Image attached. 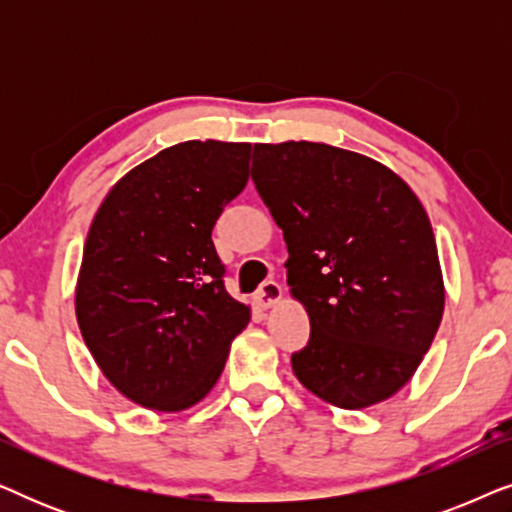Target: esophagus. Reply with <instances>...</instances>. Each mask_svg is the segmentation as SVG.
<instances>
[{"instance_id": "1", "label": "esophagus", "mask_w": 512, "mask_h": 512, "mask_svg": "<svg viewBox=\"0 0 512 512\" xmlns=\"http://www.w3.org/2000/svg\"><path fill=\"white\" fill-rule=\"evenodd\" d=\"M254 298H256L258 307H263V310H270V307H275L279 300L284 298V289L277 282H265L261 289L256 291Z\"/></svg>"}]
</instances>
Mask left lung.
<instances>
[{
	"instance_id": "1",
	"label": "left lung",
	"mask_w": 512,
	"mask_h": 512,
	"mask_svg": "<svg viewBox=\"0 0 512 512\" xmlns=\"http://www.w3.org/2000/svg\"><path fill=\"white\" fill-rule=\"evenodd\" d=\"M251 179L310 317V342L291 356L298 382L342 410L387 401L412 380L445 310L422 202L387 165L321 142L256 144Z\"/></svg>"
}]
</instances>
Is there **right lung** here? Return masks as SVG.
<instances>
[{
    "label": "right lung",
    "instance_id": "right-lung-1",
    "mask_svg": "<svg viewBox=\"0 0 512 512\" xmlns=\"http://www.w3.org/2000/svg\"><path fill=\"white\" fill-rule=\"evenodd\" d=\"M251 144L191 139L125 172L90 223L76 321L118 394L156 412L200 403L247 328L212 228L249 181Z\"/></svg>",
    "mask_w": 512,
    "mask_h": 512
}]
</instances>
